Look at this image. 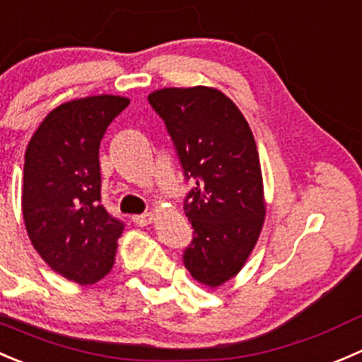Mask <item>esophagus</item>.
Instances as JSON below:
<instances>
[{"instance_id":"34e87169","label":"esophagus","mask_w":362,"mask_h":362,"mask_svg":"<svg viewBox=\"0 0 362 362\" xmlns=\"http://www.w3.org/2000/svg\"><path fill=\"white\" fill-rule=\"evenodd\" d=\"M134 223L135 225H141V227H146V225L153 223V220H155V216H153V213H144V214H135L134 218Z\"/></svg>"}]
</instances>
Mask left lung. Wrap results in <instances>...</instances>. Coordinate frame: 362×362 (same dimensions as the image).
Wrapping results in <instances>:
<instances>
[{
    "label": "left lung",
    "mask_w": 362,
    "mask_h": 362,
    "mask_svg": "<svg viewBox=\"0 0 362 362\" xmlns=\"http://www.w3.org/2000/svg\"><path fill=\"white\" fill-rule=\"evenodd\" d=\"M165 121L186 180L193 239L182 253L199 284L216 288L234 278L259 241L266 216L255 139L228 96L207 86L163 88L148 96Z\"/></svg>",
    "instance_id": "obj_1"
}]
</instances>
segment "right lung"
<instances>
[{
	"instance_id": "right-lung-1",
	"label": "right lung",
	"mask_w": 362,
	"mask_h": 362,
	"mask_svg": "<svg viewBox=\"0 0 362 362\" xmlns=\"http://www.w3.org/2000/svg\"><path fill=\"white\" fill-rule=\"evenodd\" d=\"M130 100L98 95L61 103L24 155L23 216L31 245L52 271L91 285L112 269L123 221L100 204L98 149Z\"/></svg>"
}]
</instances>
